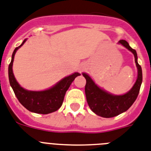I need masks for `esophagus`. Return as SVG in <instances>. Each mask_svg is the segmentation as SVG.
Masks as SVG:
<instances>
[{"mask_svg": "<svg viewBox=\"0 0 151 151\" xmlns=\"http://www.w3.org/2000/svg\"><path fill=\"white\" fill-rule=\"evenodd\" d=\"M84 69V65H81V67H79L80 71H82Z\"/></svg>", "mask_w": 151, "mask_h": 151, "instance_id": "34e87169", "label": "esophagus"}]
</instances>
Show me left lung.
<instances>
[{
  "label": "left lung",
  "instance_id": "obj_1",
  "mask_svg": "<svg viewBox=\"0 0 151 151\" xmlns=\"http://www.w3.org/2000/svg\"><path fill=\"white\" fill-rule=\"evenodd\" d=\"M119 44L122 45L133 52L135 57L137 68V78L133 88L124 95H112L99 87L86 73H82L86 79L85 95L89 107L93 112L104 118H111L127 111L136 101L141 86L143 75L142 68L137 62V54L135 50L129 46L126 40H119Z\"/></svg>",
  "mask_w": 151,
  "mask_h": 151
}]
</instances>
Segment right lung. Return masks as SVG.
<instances>
[{
  "instance_id": "1",
  "label": "right lung",
  "mask_w": 151,
  "mask_h": 151,
  "mask_svg": "<svg viewBox=\"0 0 151 151\" xmlns=\"http://www.w3.org/2000/svg\"><path fill=\"white\" fill-rule=\"evenodd\" d=\"M26 40L27 39H25L20 46L16 47L12 53V61L8 67L10 85L14 91L19 102L29 111L38 114H49L56 111L61 107L65 94L71 83L74 81L75 78L81 75V73L75 72L70 75L65 77L55 85L46 90L37 91H29L23 88L14 78L12 66L17 50L22 46Z\"/></svg>"
}]
</instances>
